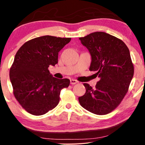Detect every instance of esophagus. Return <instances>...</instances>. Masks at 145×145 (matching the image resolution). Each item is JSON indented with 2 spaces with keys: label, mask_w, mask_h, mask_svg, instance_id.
I'll return each mask as SVG.
<instances>
[{
  "label": "esophagus",
  "mask_w": 145,
  "mask_h": 145,
  "mask_svg": "<svg viewBox=\"0 0 145 145\" xmlns=\"http://www.w3.org/2000/svg\"><path fill=\"white\" fill-rule=\"evenodd\" d=\"M77 82H78V81L77 80H75V79H71L70 80V84H72V85L77 84Z\"/></svg>",
  "instance_id": "obj_1"
}]
</instances>
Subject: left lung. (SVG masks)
Here are the masks:
<instances>
[{"label": "left lung", "instance_id": "obj_1", "mask_svg": "<svg viewBox=\"0 0 145 145\" xmlns=\"http://www.w3.org/2000/svg\"><path fill=\"white\" fill-rule=\"evenodd\" d=\"M79 40L91 56L89 70L97 72L100 79L95 88L84 83L86 91L78 102L92 113L107 114L121 103L133 77L129 50L122 40L104 32L91 33Z\"/></svg>", "mask_w": 145, "mask_h": 145}]
</instances>
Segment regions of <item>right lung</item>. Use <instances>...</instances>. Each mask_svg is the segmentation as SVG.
<instances>
[{
    "label": "right lung",
    "mask_w": 145,
    "mask_h": 145,
    "mask_svg": "<svg viewBox=\"0 0 145 145\" xmlns=\"http://www.w3.org/2000/svg\"><path fill=\"white\" fill-rule=\"evenodd\" d=\"M71 38L43 36L27 41L17 51L9 71V78L17 101L35 116L57 106L61 90L70 80L54 77L48 68L58 63V53Z\"/></svg>",
    "instance_id": "1"
}]
</instances>
